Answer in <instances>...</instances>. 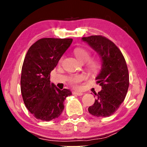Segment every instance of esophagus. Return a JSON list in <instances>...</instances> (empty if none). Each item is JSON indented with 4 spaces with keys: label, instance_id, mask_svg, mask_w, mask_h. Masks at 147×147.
<instances>
[{
    "label": "esophagus",
    "instance_id": "34e87169",
    "mask_svg": "<svg viewBox=\"0 0 147 147\" xmlns=\"http://www.w3.org/2000/svg\"><path fill=\"white\" fill-rule=\"evenodd\" d=\"M72 94H74V95H77V96H82L83 95V92H77V91H74L72 92Z\"/></svg>",
    "mask_w": 147,
    "mask_h": 147
}]
</instances>
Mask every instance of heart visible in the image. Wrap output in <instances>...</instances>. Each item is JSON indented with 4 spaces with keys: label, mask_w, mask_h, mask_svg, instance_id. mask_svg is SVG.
Instances as JSON below:
<instances>
[{
    "label": "heart",
    "mask_w": 147,
    "mask_h": 147,
    "mask_svg": "<svg viewBox=\"0 0 147 147\" xmlns=\"http://www.w3.org/2000/svg\"><path fill=\"white\" fill-rule=\"evenodd\" d=\"M74 54L77 59L82 63H86L89 61L88 63V68L90 72L97 74L100 71L101 67L100 62L97 60H90L91 59V53L88 50L83 47H77L74 50ZM60 61H61V59ZM83 79V76L81 75H73L69 78L68 82L72 86L76 87Z\"/></svg>",
    "instance_id": "1"
}]
</instances>
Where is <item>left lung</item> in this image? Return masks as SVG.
<instances>
[{"mask_svg": "<svg viewBox=\"0 0 147 147\" xmlns=\"http://www.w3.org/2000/svg\"><path fill=\"white\" fill-rule=\"evenodd\" d=\"M99 54L102 59L100 73L96 78L101 91L95 94L94 104L88 112L97 117H108L121 105L129 86V74L122 52L112 41L102 35L82 37Z\"/></svg>", "mask_w": 147, "mask_h": 147, "instance_id": "8db88e82", "label": "left lung"}]
</instances>
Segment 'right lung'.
<instances>
[{
  "label": "right lung",
  "instance_id": "right-lung-1",
  "mask_svg": "<svg viewBox=\"0 0 147 147\" xmlns=\"http://www.w3.org/2000/svg\"><path fill=\"white\" fill-rule=\"evenodd\" d=\"M72 39L43 38L28 50L21 70V91L26 108L38 120L50 121L64 109L63 102L71 95L50 83V74L72 43Z\"/></svg>",
  "mask_w": 147,
  "mask_h": 147
}]
</instances>
